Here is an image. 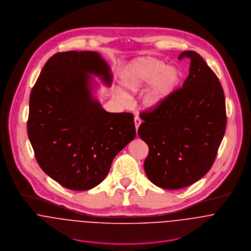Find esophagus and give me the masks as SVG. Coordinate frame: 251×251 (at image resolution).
<instances>
[{"instance_id":"obj_1","label":"esophagus","mask_w":251,"mask_h":251,"mask_svg":"<svg viewBox=\"0 0 251 251\" xmlns=\"http://www.w3.org/2000/svg\"><path fill=\"white\" fill-rule=\"evenodd\" d=\"M141 122H142V121H141V119H140L139 117H137V116H136V117L134 118V124H135V128H136V131L138 130V127H139V126L141 125Z\"/></svg>"}]
</instances>
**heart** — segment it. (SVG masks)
<instances>
[{
  "label": "heart",
  "mask_w": 251,
  "mask_h": 251,
  "mask_svg": "<svg viewBox=\"0 0 251 251\" xmlns=\"http://www.w3.org/2000/svg\"><path fill=\"white\" fill-rule=\"evenodd\" d=\"M180 79V72L175 67L152 57L133 61L122 74V84L129 93H137L152 83L145 103L148 107L158 106L175 90Z\"/></svg>",
  "instance_id": "heart-1"
}]
</instances>
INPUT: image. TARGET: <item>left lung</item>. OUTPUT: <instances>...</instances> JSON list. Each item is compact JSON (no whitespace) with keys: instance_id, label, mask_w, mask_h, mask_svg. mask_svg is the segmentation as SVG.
Masks as SVG:
<instances>
[{"instance_id":"left-lung-1","label":"left lung","mask_w":251,"mask_h":251,"mask_svg":"<svg viewBox=\"0 0 251 251\" xmlns=\"http://www.w3.org/2000/svg\"><path fill=\"white\" fill-rule=\"evenodd\" d=\"M190 59L182 87L158 106L140 112L138 134L149 147L144 169L151 182L166 189L188 186L212 168L223 139L227 116L222 86L204 59L184 51Z\"/></svg>"}]
</instances>
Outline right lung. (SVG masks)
Listing matches in <instances>:
<instances>
[{"label":"right lung","instance_id":"obj_1","mask_svg":"<svg viewBox=\"0 0 251 251\" xmlns=\"http://www.w3.org/2000/svg\"><path fill=\"white\" fill-rule=\"evenodd\" d=\"M87 73L112 76L92 51L48 59L30 96L27 130L40 168L61 185L88 190L107 176L117 153L136 135L131 113H108L92 97Z\"/></svg>","mask_w":251,"mask_h":251}]
</instances>
